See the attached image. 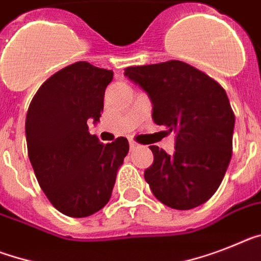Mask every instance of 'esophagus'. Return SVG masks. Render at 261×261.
<instances>
[{
  "instance_id": "1",
  "label": "esophagus",
  "mask_w": 261,
  "mask_h": 261,
  "mask_svg": "<svg viewBox=\"0 0 261 261\" xmlns=\"http://www.w3.org/2000/svg\"><path fill=\"white\" fill-rule=\"evenodd\" d=\"M128 143H130L131 150H133V148H135V147H138V143L134 141V139H128Z\"/></svg>"
}]
</instances>
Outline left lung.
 Here are the masks:
<instances>
[{
  "mask_svg": "<svg viewBox=\"0 0 261 261\" xmlns=\"http://www.w3.org/2000/svg\"><path fill=\"white\" fill-rule=\"evenodd\" d=\"M124 75L148 94L155 123L176 134L172 155L150 146L154 162L144 179L155 198L175 210L205 203L232 156L235 114L225 90L181 61L126 67Z\"/></svg>",
  "mask_w": 261,
  "mask_h": 261,
  "instance_id": "obj_1",
  "label": "left lung"
}]
</instances>
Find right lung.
<instances>
[{"mask_svg":"<svg viewBox=\"0 0 261 261\" xmlns=\"http://www.w3.org/2000/svg\"><path fill=\"white\" fill-rule=\"evenodd\" d=\"M113 71L75 62L57 71L38 89L26 115V143L39 187L70 218H86L110 200L128 141L100 143L89 133L103 111Z\"/></svg>","mask_w":261,"mask_h":261,"instance_id":"right-lung-1","label":"right lung"}]
</instances>
